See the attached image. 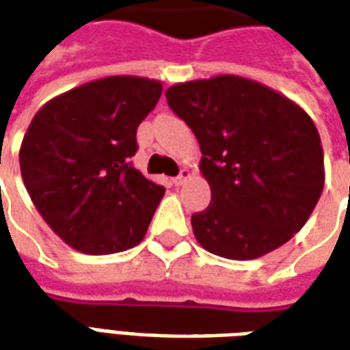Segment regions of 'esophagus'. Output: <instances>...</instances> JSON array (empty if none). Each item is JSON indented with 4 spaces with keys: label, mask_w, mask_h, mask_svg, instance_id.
Here are the masks:
<instances>
[{
    "label": "esophagus",
    "mask_w": 350,
    "mask_h": 350,
    "mask_svg": "<svg viewBox=\"0 0 350 350\" xmlns=\"http://www.w3.org/2000/svg\"><path fill=\"white\" fill-rule=\"evenodd\" d=\"M189 178H191V170H189V168H182V172L176 176L172 182H174V185H183V183L187 182Z\"/></svg>",
    "instance_id": "obj_1"
}]
</instances>
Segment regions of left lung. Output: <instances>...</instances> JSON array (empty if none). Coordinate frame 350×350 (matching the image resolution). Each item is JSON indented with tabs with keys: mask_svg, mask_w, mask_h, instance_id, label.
I'll return each instance as SVG.
<instances>
[{
	"mask_svg": "<svg viewBox=\"0 0 350 350\" xmlns=\"http://www.w3.org/2000/svg\"><path fill=\"white\" fill-rule=\"evenodd\" d=\"M165 95L197 137L200 172L212 189L210 206L191 217L197 242L232 260L288 242L324 187L323 146L308 112L234 75L174 84Z\"/></svg>",
	"mask_w": 350,
	"mask_h": 350,
	"instance_id": "8db88e82",
	"label": "left lung"
}]
</instances>
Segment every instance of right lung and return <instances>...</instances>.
Listing matches in <instances>:
<instances>
[{
  "label": "right lung",
  "mask_w": 350,
  "mask_h": 350,
  "mask_svg": "<svg viewBox=\"0 0 350 350\" xmlns=\"http://www.w3.org/2000/svg\"><path fill=\"white\" fill-rule=\"evenodd\" d=\"M163 86L107 77L50 99L20 146V172L37 212L72 250L112 255L142 242L165 187L131 165L137 129Z\"/></svg>",
  "instance_id": "1"
}]
</instances>
